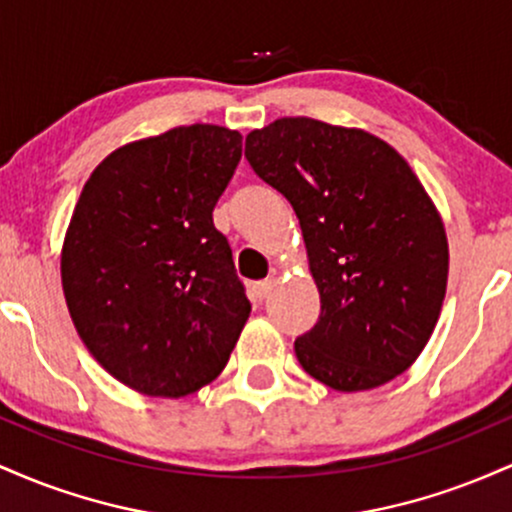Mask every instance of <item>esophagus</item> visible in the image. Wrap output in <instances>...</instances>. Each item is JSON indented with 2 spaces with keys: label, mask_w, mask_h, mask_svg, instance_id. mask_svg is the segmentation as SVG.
I'll return each instance as SVG.
<instances>
[{
  "label": "esophagus",
  "mask_w": 512,
  "mask_h": 512,
  "mask_svg": "<svg viewBox=\"0 0 512 512\" xmlns=\"http://www.w3.org/2000/svg\"><path fill=\"white\" fill-rule=\"evenodd\" d=\"M274 286H276V281H274V279H264V281H257V284L252 286V298H255V301H264V298H269V296H272Z\"/></svg>",
  "instance_id": "34e87169"
}]
</instances>
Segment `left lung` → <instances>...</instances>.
<instances>
[{
  "instance_id": "8db88e82",
  "label": "left lung",
  "mask_w": 512,
  "mask_h": 512,
  "mask_svg": "<svg viewBox=\"0 0 512 512\" xmlns=\"http://www.w3.org/2000/svg\"><path fill=\"white\" fill-rule=\"evenodd\" d=\"M245 158L301 221L320 320L293 344L303 370L342 392L390 383L419 358L448 286L443 221L409 163L363 129L281 117Z\"/></svg>"
}]
</instances>
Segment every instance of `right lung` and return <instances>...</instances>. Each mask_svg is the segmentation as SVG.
I'll return each mask as SVG.
<instances>
[{
    "mask_svg": "<svg viewBox=\"0 0 512 512\" xmlns=\"http://www.w3.org/2000/svg\"><path fill=\"white\" fill-rule=\"evenodd\" d=\"M243 137L190 125L122 146L91 173L62 248L81 342L122 385L185 397L226 368L250 301L211 211Z\"/></svg>",
    "mask_w": 512,
    "mask_h": 512,
    "instance_id": "obj_1",
    "label": "right lung"
}]
</instances>
